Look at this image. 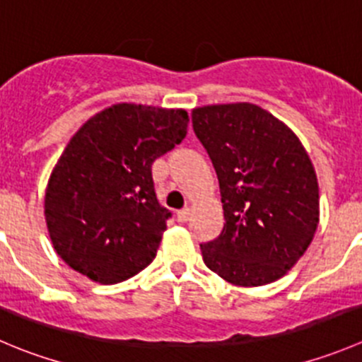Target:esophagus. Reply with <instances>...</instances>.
<instances>
[{
	"mask_svg": "<svg viewBox=\"0 0 362 362\" xmlns=\"http://www.w3.org/2000/svg\"><path fill=\"white\" fill-rule=\"evenodd\" d=\"M189 217H191V210H189V209L178 210V212H177V221H178V223H187Z\"/></svg>",
	"mask_w": 362,
	"mask_h": 362,
	"instance_id": "34e87169",
	"label": "esophagus"
}]
</instances>
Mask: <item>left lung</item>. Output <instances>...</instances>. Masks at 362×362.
I'll list each match as a JSON object with an SVG mask.
<instances>
[{"label":"left lung","mask_w":362,"mask_h":362,"mask_svg":"<svg viewBox=\"0 0 362 362\" xmlns=\"http://www.w3.org/2000/svg\"><path fill=\"white\" fill-rule=\"evenodd\" d=\"M217 173L224 226L203 262L235 286L278 281L310 247L320 221L315 166L296 132L251 103L192 110Z\"/></svg>","instance_id":"1"}]
</instances>
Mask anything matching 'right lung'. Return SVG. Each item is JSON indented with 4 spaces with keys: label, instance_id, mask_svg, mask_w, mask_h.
<instances>
[{
    "label": "right lung",
    "instance_id": "add662e5",
    "mask_svg": "<svg viewBox=\"0 0 362 362\" xmlns=\"http://www.w3.org/2000/svg\"><path fill=\"white\" fill-rule=\"evenodd\" d=\"M185 110L120 103L72 136L45 187L52 247L93 283L125 281L153 262L166 219L152 164L187 134Z\"/></svg>",
    "mask_w": 362,
    "mask_h": 362
}]
</instances>
